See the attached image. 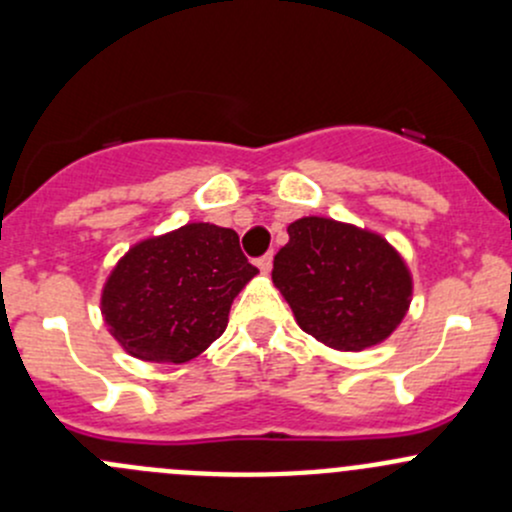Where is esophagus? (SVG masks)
I'll return each mask as SVG.
<instances>
[{
    "label": "esophagus",
    "instance_id": "34e87169",
    "mask_svg": "<svg viewBox=\"0 0 512 512\" xmlns=\"http://www.w3.org/2000/svg\"><path fill=\"white\" fill-rule=\"evenodd\" d=\"M257 267H260V272H270L272 270V252H267V255H262L260 260H257Z\"/></svg>",
    "mask_w": 512,
    "mask_h": 512
}]
</instances>
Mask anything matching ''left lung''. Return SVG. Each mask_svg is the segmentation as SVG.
<instances>
[{"label": "left lung", "mask_w": 512, "mask_h": 512, "mask_svg": "<svg viewBox=\"0 0 512 512\" xmlns=\"http://www.w3.org/2000/svg\"><path fill=\"white\" fill-rule=\"evenodd\" d=\"M287 232L272 282L304 332L339 352H361L399 327L414 282L384 237L317 215L294 220Z\"/></svg>", "instance_id": "8db88e82"}]
</instances>
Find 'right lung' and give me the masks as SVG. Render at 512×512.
<instances>
[{"mask_svg": "<svg viewBox=\"0 0 512 512\" xmlns=\"http://www.w3.org/2000/svg\"><path fill=\"white\" fill-rule=\"evenodd\" d=\"M255 275L235 230L188 223L141 240L118 260L101 314L131 356L183 364L225 332L232 299Z\"/></svg>", "mask_w": 512, "mask_h": 512, "instance_id": "right-lung-1", "label": "right lung"}]
</instances>
